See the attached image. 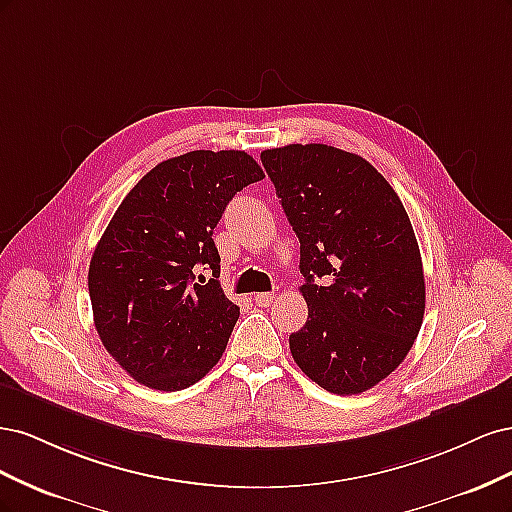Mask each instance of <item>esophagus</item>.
Instances as JSON below:
<instances>
[{"label": "esophagus", "mask_w": 512, "mask_h": 512, "mask_svg": "<svg viewBox=\"0 0 512 512\" xmlns=\"http://www.w3.org/2000/svg\"><path fill=\"white\" fill-rule=\"evenodd\" d=\"M254 301H256V305H260V307H269V305L275 301V297H273V294H269V292H260V294H256Z\"/></svg>", "instance_id": "34e87169"}]
</instances>
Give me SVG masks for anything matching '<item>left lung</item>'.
Instances as JSON below:
<instances>
[{
  "instance_id": "obj_1",
  "label": "left lung",
  "mask_w": 512,
  "mask_h": 512,
  "mask_svg": "<svg viewBox=\"0 0 512 512\" xmlns=\"http://www.w3.org/2000/svg\"><path fill=\"white\" fill-rule=\"evenodd\" d=\"M260 160L301 243L309 314L290 335L292 359L329 393L374 389L406 359L425 314L408 213L356 153L312 143L267 149Z\"/></svg>"
}]
</instances>
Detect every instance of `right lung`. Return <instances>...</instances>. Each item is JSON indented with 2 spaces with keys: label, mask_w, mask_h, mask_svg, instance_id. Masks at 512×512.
I'll use <instances>...</instances> for the list:
<instances>
[{
  "label": "right lung",
  "mask_w": 512,
  "mask_h": 512,
  "mask_svg": "<svg viewBox=\"0 0 512 512\" xmlns=\"http://www.w3.org/2000/svg\"><path fill=\"white\" fill-rule=\"evenodd\" d=\"M260 179L245 151L198 149L153 166L121 200L87 284L102 344L136 382L181 391L220 361L239 307L218 280L213 228L232 196Z\"/></svg>",
  "instance_id": "1"
}]
</instances>
